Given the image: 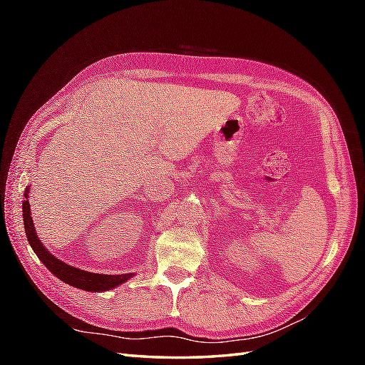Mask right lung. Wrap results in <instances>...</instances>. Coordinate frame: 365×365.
Segmentation results:
<instances>
[{
    "mask_svg": "<svg viewBox=\"0 0 365 365\" xmlns=\"http://www.w3.org/2000/svg\"><path fill=\"white\" fill-rule=\"evenodd\" d=\"M28 190L25 200H23V222H25V230H26V238L33 247L37 257L42 260L43 265L48 268L51 273L59 277L61 281H64L68 285H73L76 289L86 290V292H105L111 290L114 287L120 285L122 282L128 281L131 274H119V276H111V274H97V273H88V271H83L78 268H73L67 263L61 262L59 259L54 257L48 251L45 250L41 240L36 235V229L33 224V218H31V208L28 202Z\"/></svg>",
    "mask_w": 365,
    "mask_h": 365,
    "instance_id": "add662e5",
    "label": "right lung"
}]
</instances>
